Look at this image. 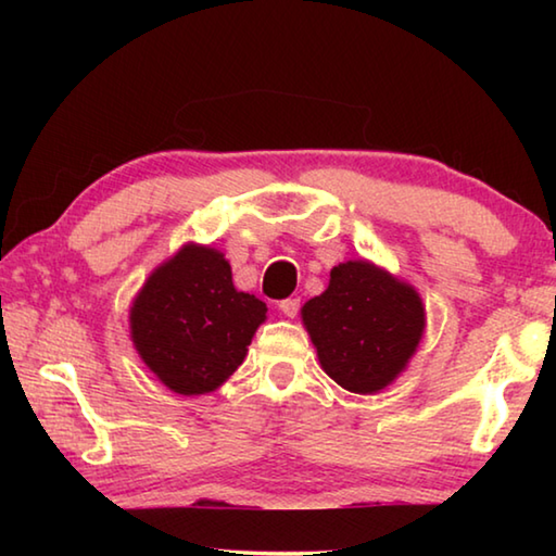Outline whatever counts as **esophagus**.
I'll list each match as a JSON object with an SVG mask.
<instances>
[{
	"instance_id": "esophagus-1",
	"label": "esophagus",
	"mask_w": 556,
	"mask_h": 556,
	"mask_svg": "<svg viewBox=\"0 0 556 556\" xmlns=\"http://www.w3.org/2000/svg\"><path fill=\"white\" fill-rule=\"evenodd\" d=\"M299 308H301V299L299 296H289V299H281L279 301V312L285 314V316H289V318H294L299 314Z\"/></svg>"
}]
</instances>
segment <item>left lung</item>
<instances>
[{"mask_svg": "<svg viewBox=\"0 0 556 556\" xmlns=\"http://www.w3.org/2000/svg\"><path fill=\"white\" fill-rule=\"evenodd\" d=\"M301 316L328 378L357 394L388 388L425 333L417 291L363 260L333 267Z\"/></svg>", "mask_w": 556, "mask_h": 556, "instance_id": "8db88e82", "label": "left lung"}]
</instances>
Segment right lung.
<instances>
[{"instance_id": "add662e5", "label": "right lung", "mask_w": 556, "mask_h": 556, "mask_svg": "<svg viewBox=\"0 0 556 556\" xmlns=\"http://www.w3.org/2000/svg\"><path fill=\"white\" fill-rule=\"evenodd\" d=\"M267 306L232 285L218 250L186 244L159 267L131 306V341L168 390L205 394L248 355Z\"/></svg>"}]
</instances>
